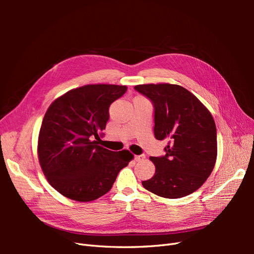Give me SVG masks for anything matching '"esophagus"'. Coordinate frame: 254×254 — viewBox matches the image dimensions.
<instances>
[{"mask_svg":"<svg viewBox=\"0 0 254 254\" xmlns=\"http://www.w3.org/2000/svg\"><path fill=\"white\" fill-rule=\"evenodd\" d=\"M145 159V156L144 155H141V156H135L134 157V160L136 161V162H140V161L144 160Z\"/></svg>","mask_w":254,"mask_h":254,"instance_id":"34e87169","label":"esophagus"}]
</instances>
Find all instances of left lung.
<instances>
[{
  "label": "left lung",
  "instance_id": "1",
  "mask_svg": "<svg viewBox=\"0 0 254 254\" xmlns=\"http://www.w3.org/2000/svg\"><path fill=\"white\" fill-rule=\"evenodd\" d=\"M155 108L153 133L167 140L165 156L150 157L156 173L143 187L160 197L181 198L194 193L209 178L217 158L216 125L211 112L178 84H137Z\"/></svg>",
  "mask_w": 254,
  "mask_h": 254
}]
</instances>
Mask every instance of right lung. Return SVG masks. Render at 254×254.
<instances>
[{
  "label": "right lung",
  "instance_id": "1",
  "mask_svg": "<svg viewBox=\"0 0 254 254\" xmlns=\"http://www.w3.org/2000/svg\"><path fill=\"white\" fill-rule=\"evenodd\" d=\"M126 86L87 84L56 98L45 112L38 159L51 186L72 200L89 202L111 190L133 155L99 145L98 133L109 120V107Z\"/></svg>",
  "mask_w": 254,
  "mask_h": 254
}]
</instances>
